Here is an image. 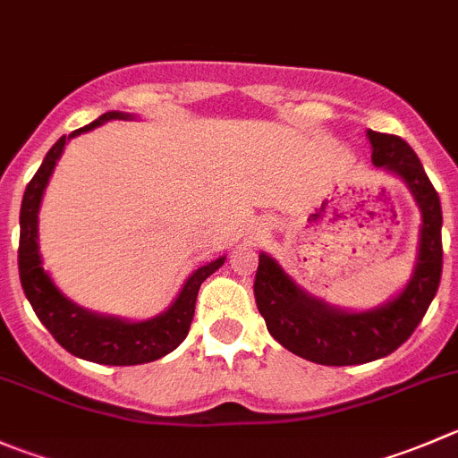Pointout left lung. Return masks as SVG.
<instances>
[{
	"label": "left lung",
	"mask_w": 458,
	"mask_h": 458,
	"mask_svg": "<svg viewBox=\"0 0 458 458\" xmlns=\"http://www.w3.org/2000/svg\"><path fill=\"white\" fill-rule=\"evenodd\" d=\"M367 136L374 149V165L401 176L423 215L419 259L401 295L378 309L352 313L301 291L266 252H261L257 266L255 301L268 333L284 349L315 365H362L396 352L428 313L441 282L443 212L438 192L414 149L401 136L371 130Z\"/></svg>",
	"instance_id": "obj_1"
}]
</instances>
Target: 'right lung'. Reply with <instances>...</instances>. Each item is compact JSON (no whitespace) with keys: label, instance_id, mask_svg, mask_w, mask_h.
<instances>
[{"label":"right lung","instance_id":"1","mask_svg":"<svg viewBox=\"0 0 458 458\" xmlns=\"http://www.w3.org/2000/svg\"><path fill=\"white\" fill-rule=\"evenodd\" d=\"M134 118L131 114L123 111H106L100 118L89 123L82 130H75L69 139L93 130L106 121H125ZM66 136H62L48 154L44 157L42 165L35 172L30 183L26 185L24 199H21L20 210V279L24 288L26 300L33 306L39 322L48 328L57 344L66 349L73 356L82 360L98 362V365H143L154 362L158 358L174 352L181 342L185 340L190 331V324L194 318V304H197L199 288L203 279L210 277L216 268H221L225 257L201 266L188 277V282L181 288L179 297L172 301L167 310L145 322H127L121 318H109V315H98L82 306L73 304L69 297L60 293V288L53 284L48 273L42 266L38 246V212L42 203L44 188L53 174L57 158L62 157L66 145Z\"/></svg>","mask_w":458,"mask_h":458}]
</instances>
